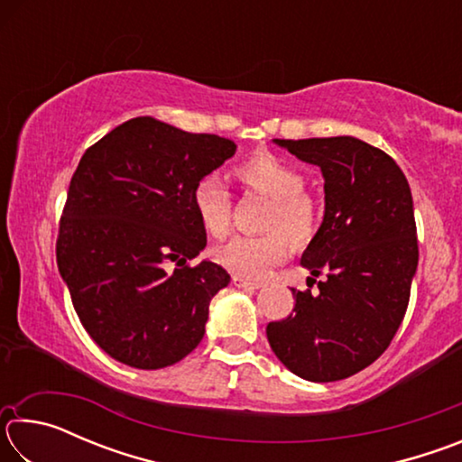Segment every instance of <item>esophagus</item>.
<instances>
[{"label": "esophagus", "instance_id": "esophagus-1", "mask_svg": "<svg viewBox=\"0 0 462 462\" xmlns=\"http://www.w3.org/2000/svg\"><path fill=\"white\" fill-rule=\"evenodd\" d=\"M232 283L236 285V287H242V289H259L263 285L261 281L248 279V277H242V275H234L232 277Z\"/></svg>", "mask_w": 462, "mask_h": 462}]
</instances>
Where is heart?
Segmentation results:
<instances>
[{"label":"heart","mask_w":462,"mask_h":462,"mask_svg":"<svg viewBox=\"0 0 462 462\" xmlns=\"http://www.w3.org/2000/svg\"><path fill=\"white\" fill-rule=\"evenodd\" d=\"M238 181L271 199L261 222V236H236L216 248V261L242 277H261L285 261L290 245L306 246L318 230V208L303 191L301 171L281 156L259 152L238 162ZM193 209L209 236L222 238L230 230L232 199L217 177H203L193 187Z\"/></svg>","instance_id":"obj_1"}]
</instances>
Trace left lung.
<instances>
[{"mask_svg":"<svg viewBox=\"0 0 462 462\" xmlns=\"http://www.w3.org/2000/svg\"><path fill=\"white\" fill-rule=\"evenodd\" d=\"M324 177V220L301 254L318 291H293V314L267 326L297 377L340 381L385 353L418 271L413 199L403 171L355 136L273 140ZM310 279V277H308Z\"/></svg>","mask_w":462,"mask_h":462,"instance_id":"obj_1","label":"left lung"}]
</instances>
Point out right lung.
<instances>
[{
  "label": "right lung",
  "mask_w": 462,
  "mask_h": 462,
  "mask_svg": "<svg viewBox=\"0 0 462 462\" xmlns=\"http://www.w3.org/2000/svg\"><path fill=\"white\" fill-rule=\"evenodd\" d=\"M236 144L140 116L81 156L62 209L57 264L101 350L134 369L181 361L206 334L209 301L230 283L206 248L193 187Z\"/></svg>",
  "instance_id": "right-lung-1"
}]
</instances>
